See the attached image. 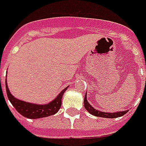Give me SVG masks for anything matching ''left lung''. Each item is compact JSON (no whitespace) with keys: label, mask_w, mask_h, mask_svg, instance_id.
<instances>
[{"label":"left lung","mask_w":146,"mask_h":146,"mask_svg":"<svg viewBox=\"0 0 146 146\" xmlns=\"http://www.w3.org/2000/svg\"><path fill=\"white\" fill-rule=\"evenodd\" d=\"M86 97H87V95L85 94L84 102V107H85V109L87 110L88 111L91 115L98 116V117H102V118H111V119H114V118H118V117L123 116V115H124L127 112V110L122 111V112H116V113H106V112L99 111L98 110L94 109L93 106H91V105L88 102L87 98H86Z\"/></svg>","instance_id":"left-lung-1"}]
</instances>
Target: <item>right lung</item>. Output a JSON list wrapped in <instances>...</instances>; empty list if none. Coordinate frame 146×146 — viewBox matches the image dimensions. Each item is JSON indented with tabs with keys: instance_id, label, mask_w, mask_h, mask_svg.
<instances>
[{
	"instance_id": "right-lung-1",
	"label": "right lung",
	"mask_w": 146,
	"mask_h": 146,
	"mask_svg": "<svg viewBox=\"0 0 146 146\" xmlns=\"http://www.w3.org/2000/svg\"><path fill=\"white\" fill-rule=\"evenodd\" d=\"M5 88H6L7 97H8L9 102L14 106V108L20 115H22L26 118H28V119H38V118H44V117L53 115L58 111L61 106H62V95L68 87L64 88L53 102H51L50 103L47 104V105H35V104L28 103V102L20 101L11 95V93L9 91V88L7 87V84H5Z\"/></svg>"
}]
</instances>
